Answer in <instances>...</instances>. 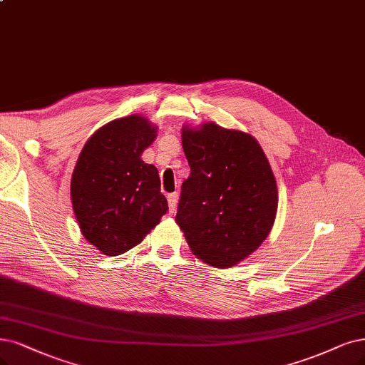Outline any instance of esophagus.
<instances>
[{"label":"esophagus","instance_id":"esophagus-1","mask_svg":"<svg viewBox=\"0 0 365 365\" xmlns=\"http://www.w3.org/2000/svg\"><path fill=\"white\" fill-rule=\"evenodd\" d=\"M167 198H168V209H170V213H173V212L175 210V206H178V198H179V195H178V192H173V194H168Z\"/></svg>","mask_w":365,"mask_h":365}]
</instances>
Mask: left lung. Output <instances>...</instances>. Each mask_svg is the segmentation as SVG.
Returning <instances> with one entry per match:
<instances>
[{
    "instance_id": "1",
    "label": "left lung",
    "mask_w": 365,
    "mask_h": 365,
    "mask_svg": "<svg viewBox=\"0 0 365 365\" xmlns=\"http://www.w3.org/2000/svg\"><path fill=\"white\" fill-rule=\"evenodd\" d=\"M191 174L183 183L178 222L198 259L232 267L267 237L278 207L274 173L251 135L206 123L182 130Z\"/></svg>"
}]
</instances>
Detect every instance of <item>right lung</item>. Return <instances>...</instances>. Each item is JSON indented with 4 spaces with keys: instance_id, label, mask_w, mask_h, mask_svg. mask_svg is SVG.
Returning a JSON list of instances; mask_svg holds the SVG:
<instances>
[{
    "instance_id": "1",
    "label": "right lung",
    "mask_w": 365,
    "mask_h": 365,
    "mask_svg": "<svg viewBox=\"0 0 365 365\" xmlns=\"http://www.w3.org/2000/svg\"><path fill=\"white\" fill-rule=\"evenodd\" d=\"M155 138L156 126L129 115L94 132L78 158L73 212L84 237L105 255L138 245L168 210L156 167L141 159Z\"/></svg>"
}]
</instances>
